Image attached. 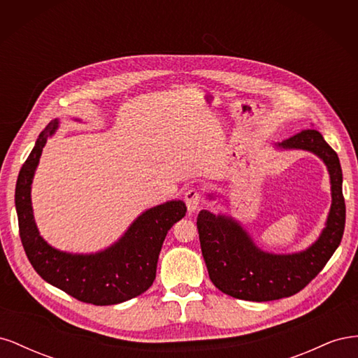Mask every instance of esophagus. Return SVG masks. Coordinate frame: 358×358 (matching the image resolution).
Instances as JSON below:
<instances>
[{
  "instance_id": "obj_1",
  "label": "esophagus",
  "mask_w": 358,
  "mask_h": 358,
  "mask_svg": "<svg viewBox=\"0 0 358 358\" xmlns=\"http://www.w3.org/2000/svg\"><path fill=\"white\" fill-rule=\"evenodd\" d=\"M183 200H185V204H187L189 213L196 212L203 203L201 192L197 188H188L185 191V194H183Z\"/></svg>"
}]
</instances>
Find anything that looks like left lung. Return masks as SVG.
Masks as SVG:
<instances>
[{"mask_svg":"<svg viewBox=\"0 0 358 358\" xmlns=\"http://www.w3.org/2000/svg\"><path fill=\"white\" fill-rule=\"evenodd\" d=\"M317 154L330 173L331 209L320 239L292 255H275L258 249L239 224L209 210H200L197 229L201 254L213 285L234 299L270 301L297 294L315 278L339 246L345 230V199L338 154L317 129H301L279 145Z\"/></svg>","mask_w":358,"mask_h":358,"instance_id":"obj_1","label":"left lung"}]
</instances>
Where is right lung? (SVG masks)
<instances>
[{
    "label": "right lung",
    "instance_id": "1",
    "mask_svg": "<svg viewBox=\"0 0 358 358\" xmlns=\"http://www.w3.org/2000/svg\"><path fill=\"white\" fill-rule=\"evenodd\" d=\"M53 121L40 133L34 149L19 171L15 203L20 242L36 272L71 297L96 306L134 299L152 285L167 231L187 213L183 201H169L146 210L117 243L95 255L59 252L41 239L31 208V182L41 150L55 133Z\"/></svg>",
    "mask_w": 358,
    "mask_h": 358
}]
</instances>
